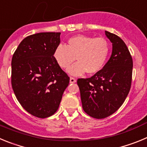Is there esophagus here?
I'll list each match as a JSON object with an SVG mask.
<instances>
[{
	"label": "esophagus",
	"instance_id": "1",
	"mask_svg": "<svg viewBox=\"0 0 147 147\" xmlns=\"http://www.w3.org/2000/svg\"><path fill=\"white\" fill-rule=\"evenodd\" d=\"M76 82V80L75 78L71 77L70 78V83H75Z\"/></svg>",
	"mask_w": 147,
	"mask_h": 147
}]
</instances>
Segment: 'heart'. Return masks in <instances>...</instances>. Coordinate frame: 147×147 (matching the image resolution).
Listing matches in <instances>:
<instances>
[{
	"label": "heart",
	"mask_w": 147,
	"mask_h": 147,
	"mask_svg": "<svg viewBox=\"0 0 147 147\" xmlns=\"http://www.w3.org/2000/svg\"><path fill=\"white\" fill-rule=\"evenodd\" d=\"M109 50V43L102 37L76 35L67 40L65 46L57 45L54 49V57L64 69L69 67L76 57L77 62L67 71L71 76H81L85 72L93 74L105 65Z\"/></svg>",
	"instance_id": "b5f03b06"
}]
</instances>
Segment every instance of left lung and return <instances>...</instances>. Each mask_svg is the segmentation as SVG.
I'll return each mask as SVG.
<instances>
[{
	"mask_svg": "<svg viewBox=\"0 0 147 147\" xmlns=\"http://www.w3.org/2000/svg\"><path fill=\"white\" fill-rule=\"evenodd\" d=\"M112 42V54L102 70L88 79H79L83 110L95 119H105L118 110L129 93L132 59L128 48L119 36L105 31Z\"/></svg>",
	"mask_w": 147,
	"mask_h": 147,
	"instance_id": "left-lung-1",
	"label": "left lung"
}]
</instances>
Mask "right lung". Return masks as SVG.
<instances>
[{"label": "right lung", "instance_id": "right-lung-1", "mask_svg": "<svg viewBox=\"0 0 147 147\" xmlns=\"http://www.w3.org/2000/svg\"><path fill=\"white\" fill-rule=\"evenodd\" d=\"M60 32H41L21 41L11 59V85L27 112L47 118L57 112L70 78L54 57Z\"/></svg>", "mask_w": 147, "mask_h": 147}]
</instances>
